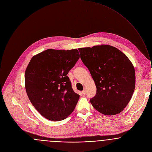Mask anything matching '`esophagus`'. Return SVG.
<instances>
[{"mask_svg":"<svg viewBox=\"0 0 152 152\" xmlns=\"http://www.w3.org/2000/svg\"><path fill=\"white\" fill-rule=\"evenodd\" d=\"M82 94H84V95L86 94V89H84V90L82 91Z\"/></svg>","mask_w":152,"mask_h":152,"instance_id":"esophagus-1","label":"esophagus"}]
</instances>
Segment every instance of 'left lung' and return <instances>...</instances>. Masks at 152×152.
<instances>
[{
  "instance_id": "8db88e82",
  "label": "left lung",
  "mask_w": 152,
  "mask_h": 152,
  "mask_svg": "<svg viewBox=\"0 0 152 152\" xmlns=\"http://www.w3.org/2000/svg\"><path fill=\"white\" fill-rule=\"evenodd\" d=\"M78 50L96 86V94L90 99L93 107L107 115L121 112L135 88V70L131 61L121 51L108 45Z\"/></svg>"
}]
</instances>
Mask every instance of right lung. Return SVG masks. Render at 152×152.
Returning a JSON list of instances; mask_svg holds the SVG:
<instances>
[{
    "label": "right lung",
    "mask_w": 152,
    "mask_h": 152,
    "mask_svg": "<svg viewBox=\"0 0 152 152\" xmlns=\"http://www.w3.org/2000/svg\"><path fill=\"white\" fill-rule=\"evenodd\" d=\"M75 50L48 49L31 59L25 71V89L36 110L51 121L65 119L74 111L80 96L67 76L79 59Z\"/></svg>",
    "instance_id": "1"
}]
</instances>
